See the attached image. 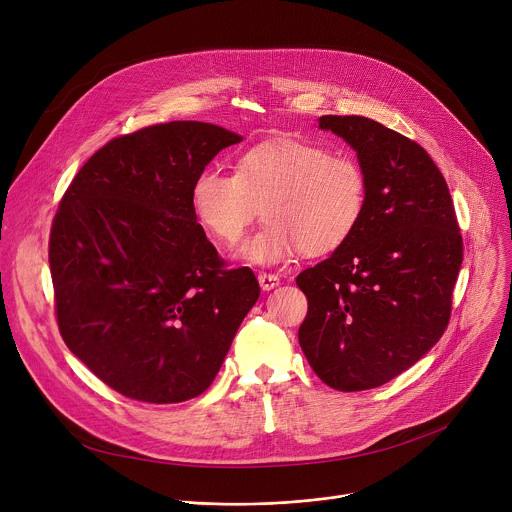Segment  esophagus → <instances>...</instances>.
Returning <instances> with one entry per match:
<instances>
[{
	"label": "esophagus",
	"instance_id": "34e87169",
	"mask_svg": "<svg viewBox=\"0 0 512 512\" xmlns=\"http://www.w3.org/2000/svg\"><path fill=\"white\" fill-rule=\"evenodd\" d=\"M259 285H261V289L263 291H271L273 287H277L281 281H279V277L277 275H273V273H259Z\"/></svg>",
	"mask_w": 512,
	"mask_h": 512
}]
</instances>
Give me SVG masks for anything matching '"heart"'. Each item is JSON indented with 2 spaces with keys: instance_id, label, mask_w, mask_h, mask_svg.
<instances>
[{
  "instance_id": "heart-1",
  "label": "heart",
  "mask_w": 512,
  "mask_h": 512,
  "mask_svg": "<svg viewBox=\"0 0 512 512\" xmlns=\"http://www.w3.org/2000/svg\"><path fill=\"white\" fill-rule=\"evenodd\" d=\"M367 200V174L354 158L298 139L257 143L239 156L235 174L204 168L190 186L198 225L225 247L245 237L263 206L267 223L237 251L253 265L340 249L358 229Z\"/></svg>"
}]
</instances>
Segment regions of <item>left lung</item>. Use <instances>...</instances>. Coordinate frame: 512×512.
Masks as SVG:
<instances>
[{"label":"left lung","instance_id":"obj_1","mask_svg":"<svg viewBox=\"0 0 512 512\" xmlns=\"http://www.w3.org/2000/svg\"><path fill=\"white\" fill-rule=\"evenodd\" d=\"M367 174L369 200L354 235L296 279L308 298L300 346L336 391L375 389L442 338L462 267L448 184L405 135L358 115H324Z\"/></svg>","mask_w":512,"mask_h":512}]
</instances>
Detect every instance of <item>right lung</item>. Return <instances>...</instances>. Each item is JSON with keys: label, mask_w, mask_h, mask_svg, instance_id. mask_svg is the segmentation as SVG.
<instances>
[{"label": "right lung", "mask_w": 512, "mask_h": 512, "mask_svg": "<svg viewBox=\"0 0 512 512\" xmlns=\"http://www.w3.org/2000/svg\"><path fill=\"white\" fill-rule=\"evenodd\" d=\"M239 133L170 121L117 137L68 186L50 231L60 334L117 393L182 403L204 393L259 298L227 269L190 206L200 170Z\"/></svg>", "instance_id": "right-lung-1"}]
</instances>
